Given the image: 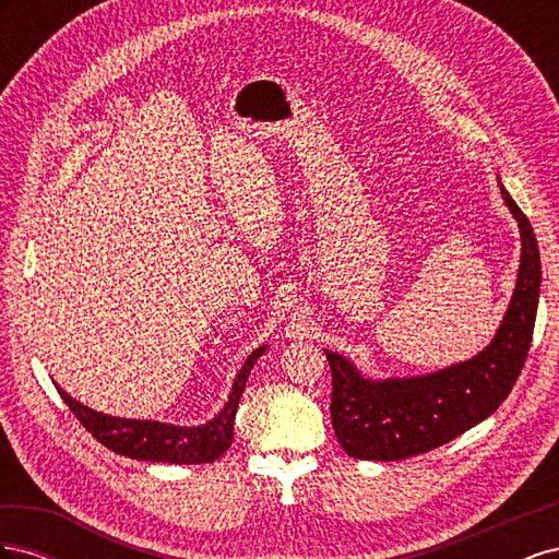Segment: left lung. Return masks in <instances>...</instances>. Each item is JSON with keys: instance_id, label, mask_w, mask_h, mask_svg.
I'll list each match as a JSON object with an SVG mask.
<instances>
[{"instance_id": "left-lung-1", "label": "left lung", "mask_w": 559, "mask_h": 559, "mask_svg": "<svg viewBox=\"0 0 559 559\" xmlns=\"http://www.w3.org/2000/svg\"><path fill=\"white\" fill-rule=\"evenodd\" d=\"M520 226L522 257L518 284L501 326L478 357L405 380H366L341 354L326 352L331 366V421L349 456L396 462L450 443L492 415L530 354L540 289V257L530 218L499 183Z\"/></svg>"}]
</instances>
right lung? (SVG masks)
I'll list each match as a JSON object with an SVG mask.
<instances>
[{
    "instance_id": "add662e5",
    "label": "right lung",
    "mask_w": 559,
    "mask_h": 559,
    "mask_svg": "<svg viewBox=\"0 0 559 559\" xmlns=\"http://www.w3.org/2000/svg\"><path fill=\"white\" fill-rule=\"evenodd\" d=\"M265 347L253 349L245 361L238 380L233 384V392L224 411L212 421L202 427H175L160 425V421L148 419H121L103 415L86 408V405L74 401L58 386V394L70 405V411L83 425L95 441L103 443L116 454L130 456L140 462H167V464H210L222 456L233 443V425L235 413H238L240 396L247 386V378L253 364L259 361Z\"/></svg>"
}]
</instances>
